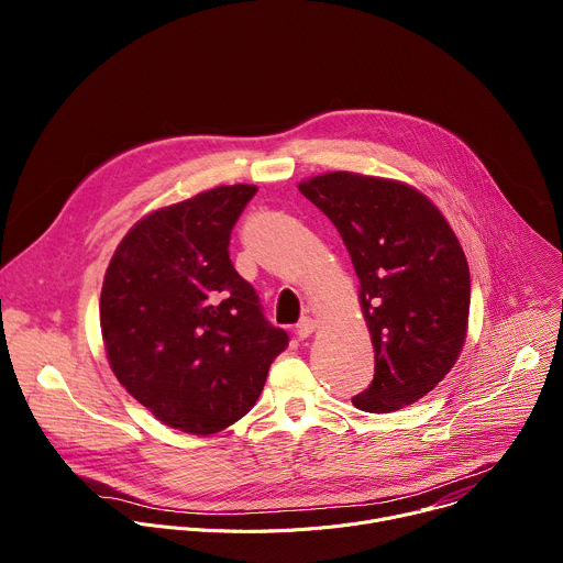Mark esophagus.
<instances>
[{
    "instance_id": "esophagus-1",
    "label": "esophagus",
    "mask_w": 563,
    "mask_h": 563,
    "mask_svg": "<svg viewBox=\"0 0 563 563\" xmlns=\"http://www.w3.org/2000/svg\"><path fill=\"white\" fill-rule=\"evenodd\" d=\"M313 330H316V320L305 316V318L300 320V323L296 325V336H298V339H307V336H309Z\"/></svg>"
}]
</instances>
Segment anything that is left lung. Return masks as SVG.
<instances>
[{"mask_svg":"<svg viewBox=\"0 0 563 563\" xmlns=\"http://www.w3.org/2000/svg\"><path fill=\"white\" fill-rule=\"evenodd\" d=\"M298 189L334 222L361 283L376 367L352 404L374 415L417 404L452 369L467 334L470 269L452 227L396 180L334 172Z\"/></svg>","mask_w":563,"mask_h":563,"instance_id":"8db88e82","label":"left lung"}]
</instances>
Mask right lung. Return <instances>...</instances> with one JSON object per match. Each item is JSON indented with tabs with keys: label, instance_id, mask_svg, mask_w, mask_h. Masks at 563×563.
I'll use <instances>...</instances> for the list:
<instances>
[{
	"label": "right lung",
	"instance_id": "1",
	"mask_svg": "<svg viewBox=\"0 0 563 563\" xmlns=\"http://www.w3.org/2000/svg\"><path fill=\"white\" fill-rule=\"evenodd\" d=\"M254 185L202 191L144 216L118 245L100 296L107 356L157 421L213 434L258 400L285 330L229 261Z\"/></svg>",
	"mask_w": 563,
	"mask_h": 563
}]
</instances>
